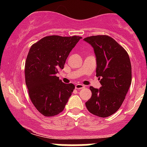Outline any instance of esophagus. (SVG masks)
<instances>
[{"mask_svg":"<svg viewBox=\"0 0 147 147\" xmlns=\"http://www.w3.org/2000/svg\"><path fill=\"white\" fill-rule=\"evenodd\" d=\"M84 87H85V86L83 85V84H77L76 85H75V89H78V90H80V89L84 88Z\"/></svg>","mask_w":147,"mask_h":147,"instance_id":"34e87169","label":"esophagus"}]
</instances>
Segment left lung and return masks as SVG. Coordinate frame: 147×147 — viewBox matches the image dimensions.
Returning a JSON list of instances; mask_svg holds the SVG:
<instances>
[{"label":"left lung","mask_w":147,"mask_h":147,"mask_svg":"<svg viewBox=\"0 0 147 147\" xmlns=\"http://www.w3.org/2000/svg\"><path fill=\"white\" fill-rule=\"evenodd\" d=\"M96 57V76L101 87L90 86L92 97L85 105L89 112L100 117H107L122 105L131 82V66L126 50L107 35L87 37Z\"/></svg>","instance_id":"left-lung-1"}]
</instances>
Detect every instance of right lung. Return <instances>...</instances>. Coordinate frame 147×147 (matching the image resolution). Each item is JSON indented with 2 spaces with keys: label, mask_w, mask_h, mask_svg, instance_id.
<instances>
[{
  "label": "right lung",
  "mask_w": 147,
  "mask_h": 147,
  "mask_svg": "<svg viewBox=\"0 0 147 147\" xmlns=\"http://www.w3.org/2000/svg\"><path fill=\"white\" fill-rule=\"evenodd\" d=\"M80 36H47L31 46L25 66L26 83L30 98L45 117L58 115L64 109L75 89L65 84L57 74L63 69Z\"/></svg>",
  "instance_id": "obj_1"
}]
</instances>
